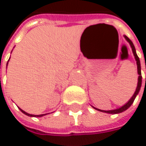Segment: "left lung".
I'll use <instances>...</instances> for the list:
<instances>
[{"label":"left lung","mask_w":146,"mask_h":146,"mask_svg":"<svg viewBox=\"0 0 146 146\" xmlns=\"http://www.w3.org/2000/svg\"><path fill=\"white\" fill-rule=\"evenodd\" d=\"M125 40L129 43L130 46L132 48V51H133V54L134 56V58H135V61H136V64H137V69H138V74H139V77H138V84H137V87H136V90H135V92L133 93V96L130 98V100L129 102H127L126 104H124L123 106H122L121 107L119 108H117V109H114V110H109V111H105V110H100L98 108H96L94 106H92L94 109L97 110V111H102V112H106V113H109V114H118V113H121L124 111H126L128 108L130 107L133 102L134 101V99L136 98V96H138L139 90H140V88H141V84H142V76H141V67H140V61H139V56H137V53H136V50H135V47L133 44L131 40L126 36V35H123Z\"/></svg>","instance_id":"1"}]
</instances>
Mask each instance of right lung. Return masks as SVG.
Instances as JSON below:
<instances>
[{"mask_svg":"<svg viewBox=\"0 0 146 146\" xmlns=\"http://www.w3.org/2000/svg\"><path fill=\"white\" fill-rule=\"evenodd\" d=\"M7 64H8V62H7ZM20 109V111L23 113V114H25V115H27V116H29V117H43V116H45V115H47V114H49V113H46V114H40V115H33V114H29V113H28V112H26V111H24L23 110H22L21 108H19Z\"/></svg>","mask_w":146,"mask_h":146,"instance_id":"obj_1","label":"right lung"}]
</instances>
